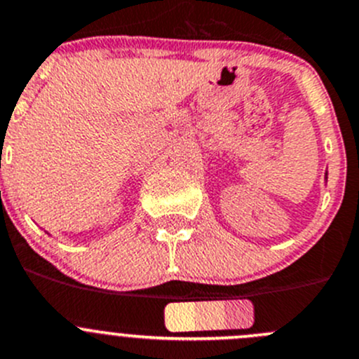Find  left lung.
<instances>
[{
  "label": "left lung",
  "instance_id": "left-lung-1",
  "mask_svg": "<svg viewBox=\"0 0 359 359\" xmlns=\"http://www.w3.org/2000/svg\"><path fill=\"white\" fill-rule=\"evenodd\" d=\"M324 179H326V182H327V172H326V173H324Z\"/></svg>",
  "mask_w": 359,
  "mask_h": 359
}]
</instances>
